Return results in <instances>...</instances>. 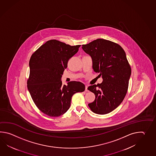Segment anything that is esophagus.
Returning <instances> with one entry per match:
<instances>
[{
    "instance_id": "obj_1",
    "label": "esophagus",
    "mask_w": 156,
    "mask_h": 156,
    "mask_svg": "<svg viewBox=\"0 0 156 156\" xmlns=\"http://www.w3.org/2000/svg\"><path fill=\"white\" fill-rule=\"evenodd\" d=\"M87 87H88V86L86 85L85 86V91H89V90L87 89Z\"/></svg>"
}]
</instances>
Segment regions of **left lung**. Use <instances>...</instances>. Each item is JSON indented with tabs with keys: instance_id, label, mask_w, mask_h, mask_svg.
I'll return each instance as SVG.
<instances>
[{
	"instance_id": "8db88e82",
	"label": "left lung",
	"mask_w": 156,
	"mask_h": 156,
	"mask_svg": "<svg viewBox=\"0 0 156 156\" xmlns=\"http://www.w3.org/2000/svg\"><path fill=\"white\" fill-rule=\"evenodd\" d=\"M83 50L93 61V69L100 73L103 82L89 86L95 99L88 105L94 113L106 114L115 109L126 95L131 68L122 47L112 41L97 39L87 44Z\"/></svg>"
}]
</instances>
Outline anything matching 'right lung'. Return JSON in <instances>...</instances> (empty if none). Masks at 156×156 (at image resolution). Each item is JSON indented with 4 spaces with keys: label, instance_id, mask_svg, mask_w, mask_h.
<instances>
[{
    "label": "right lung",
    "instance_id": "right-lung-1",
    "mask_svg": "<svg viewBox=\"0 0 156 156\" xmlns=\"http://www.w3.org/2000/svg\"><path fill=\"white\" fill-rule=\"evenodd\" d=\"M80 47L50 40L30 57L28 90L37 108L48 116L63 115L70 108L73 94L85 89V85L79 81L63 85L61 81L69 60L78 52Z\"/></svg>",
    "mask_w": 156,
    "mask_h": 156
}]
</instances>
